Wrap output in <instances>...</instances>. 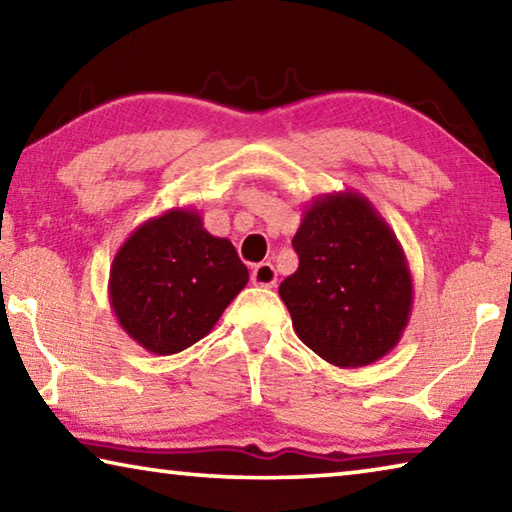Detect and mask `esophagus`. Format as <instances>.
Masks as SVG:
<instances>
[{
	"label": "esophagus",
	"mask_w": 512,
	"mask_h": 512,
	"mask_svg": "<svg viewBox=\"0 0 512 512\" xmlns=\"http://www.w3.org/2000/svg\"><path fill=\"white\" fill-rule=\"evenodd\" d=\"M250 280H253L255 287H266V289L275 287V282H277L275 266H273L271 262L257 264V266L253 268V273H250Z\"/></svg>",
	"instance_id": "obj_1"
}]
</instances>
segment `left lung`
Masks as SVG:
<instances>
[{
	"mask_svg": "<svg viewBox=\"0 0 512 512\" xmlns=\"http://www.w3.org/2000/svg\"><path fill=\"white\" fill-rule=\"evenodd\" d=\"M298 271L280 284L293 329L327 363L359 368L391 352L409 325L413 280L391 225L366 196L323 194L293 237Z\"/></svg>",
	"mask_w": 512,
	"mask_h": 512,
	"instance_id": "8db88e82",
	"label": "left lung"
}]
</instances>
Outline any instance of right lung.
I'll return each instance as SVG.
<instances>
[{
    "instance_id": "add662e5",
    "label": "right lung",
    "mask_w": 512,
    "mask_h": 512,
    "mask_svg": "<svg viewBox=\"0 0 512 512\" xmlns=\"http://www.w3.org/2000/svg\"><path fill=\"white\" fill-rule=\"evenodd\" d=\"M248 268L192 207L142 223L117 250L108 296L119 325L153 354H176L212 332L246 287Z\"/></svg>"
}]
</instances>
